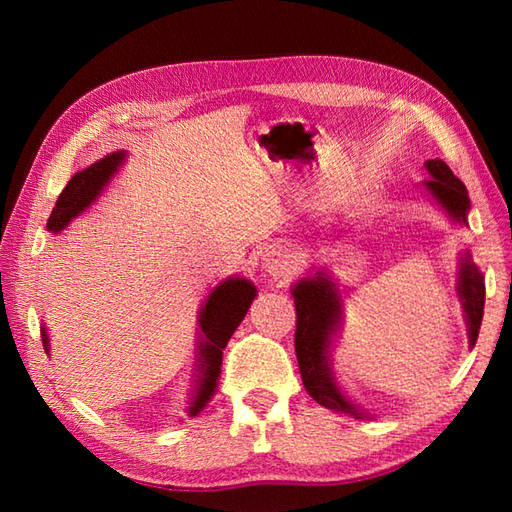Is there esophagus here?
Listing matches in <instances>:
<instances>
[{
  "label": "esophagus",
  "instance_id": "34e87169",
  "mask_svg": "<svg viewBox=\"0 0 512 512\" xmlns=\"http://www.w3.org/2000/svg\"><path fill=\"white\" fill-rule=\"evenodd\" d=\"M290 266V255L286 250H273L264 257V268L270 277H284Z\"/></svg>",
  "mask_w": 512,
  "mask_h": 512
}]
</instances>
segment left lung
Wrapping results in <instances>:
<instances>
[{"label":"left lung","instance_id":"8db88e82","mask_svg":"<svg viewBox=\"0 0 512 512\" xmlns=\"http://www.w3.org/2000/svg\"><path fill=\"white\" fill-rule=\"evenodd\" d=\"M424 167L431 173V180H424V187L433 195L444 211L455 222L466 224V215L471 209L469 191L460 178L453 176L447 162L427 160ZM458 295L464 308V319L469 325V345L473 347L480 334L484 317V275L475 266L473 257L466 250L460 262ZM292 299L297 310V330H295V350L299 361V372L303 387L319 405L347 413L352 418H369L363 409H358L347 398L339 383L334 380L330 363V345L341 328L343 301L334 281L325 270H319L310 277L299 279L292 286Z\"/></svg>","mask_w":512,"mask_h":512}]
</instances>
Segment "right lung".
Instances as JSON below:
<instances>
[{
    "label": "right lung",
    "instance_id": "add662e5",
    "mask_svg": "<svg viewBox=\"0 0 512 512\" xmlns=\"http://www.w3.org/2000/svg\"><path fill=\"white\" fill-rule=\"evenodd\" d=\"M125 151H114V154L94 162L92 167L74 173L59 195L57 204L48 217V231L59 233L68 226L76 215L83 213L88 206L99 198L101 191L107 187L116 171L125 162ZM257 297V288L244 277H228L204 301L200 310V345H198V387H195L193 402L189 407V416H198L211 400L217 387V378L222 372V352L231 339L237 325L242 323L250 303ZM41 343L46 354L50 352V336L46 328H41Z\"/></svg>",
    "mask_w": 512,
    "mask_h": 512
}]
</instances>
